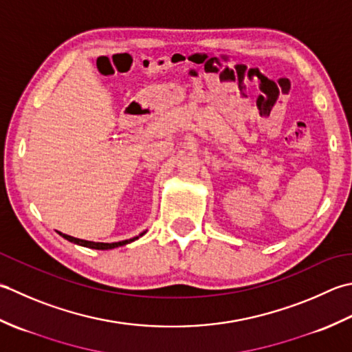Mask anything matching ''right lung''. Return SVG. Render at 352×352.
Masks as SVG:
<instances>
[{
	"instance_id": "add662e5",
	"label": "right lung",
	"mask_w": 352,
	"mask_h": 352,
	"mask_svg": "<svg viewBox=\"0 0 352 352\" xmlns=\"http://www.w3.org/2000/svg\"><path fill=\"white\" fill-rule=\"evenodd\" d=\"M147 231L141 232L140 235L133 236V239H129V240H123V241H117V243H96V241H88V240H82V239H76V236H71V235H67V234H62L57 231V234H59L60 236H63V239L74 243V245H78V246H83V248H91V249H98V250H107V249H116V248H120V246H124V245H129V243H132L135 240H138L140 236L144 235Z\"/></svg>"
}]
</instances>
